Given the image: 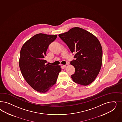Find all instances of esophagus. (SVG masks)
I'll return each instance as SVG.
<instances>
[{
  "label": "esophagus",
  "mask_w": 122,
  "mask_h": 122,
  "mask_svg": "<svg viewBox=\"0 0 122 122\" xmlns=\"http://www.w3.org/2000/svg\"><path fill=\"white\" fill-rule=\"evenodd\" d=\"M69 66L68 64H66V65H63V66H64V67H66V66Z\"/></svg>",
  "instance_id": "obj_1"
}]
</instances>
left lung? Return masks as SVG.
Masks as SVG:
<instances>
[{
  "label": "left lung",
  "mask_w": 122,
  "mask_h": 122,
  "mask_svg": "<svg viewBox=\"0 0 122 122\" xmlns=\"http://www.w3.org/2000/svg\"><path fill=\"white\" fill-rule=\"evenodd\" d=\"M75 53L76 59L71 62L75 68L71 78L75 83L86 86L93 82L102 67V48L97 38L81 28H72L58 35Z\"/></svg>",
  "instance_id": "obj_1"
}]
</instances>
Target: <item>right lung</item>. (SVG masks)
<instances>
[{"label": "right lung", "instance_id": "obj_1", "mask_svg": "<svg viewBox=\"0 0 122 122\" xmlns=\"http://www.w3.org/2000/svg\"><path fill=\"white\" fill-rule=\"evenodd\" d=\"M57 35L40 33L24 44L20 51L19 65L21 73L28 84L40 93H46L55 84L61 66L46 64L44 60L50 43Z\"/></svg>", "mask_w": 122, "mask_h": 122}]
</instances>
